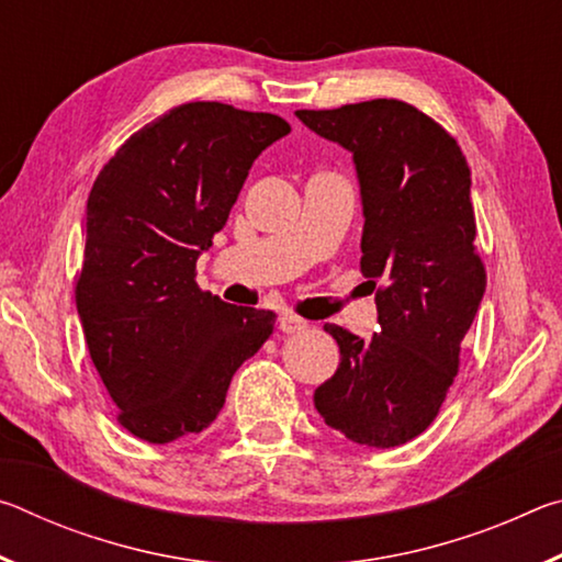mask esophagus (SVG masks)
Instances as JSON below:
<instances>
[{"label":"esophagus","mask_w":562,"mask_h":562,"mask_svg":"<svg viewBox=\"0 0 562 562\" xmlns=\"http://www.w3.org/2000/svg\"><path fill=\"white\" fill-rule=\"evenodd\" d=\"M280 329L284 331V335H297V331L307 329V322L300 319L297 315H290V312H284V315L280 317Z\"/></svg>","instance_id":"esophagus-1"}]
</instances>
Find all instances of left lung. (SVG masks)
<instances>
[{
  "label": "left lung",
  "instance_id": "obj_1",
  "mask_svg": "<svg viewBox=\"0 0 562 562\" xmlns=\"http://www.w3.org/2000/svg\"><path fill=\"white\" fill-rule=\"evenodd\" d=\"M297 119L355 158L364 207L359 268L372 288L380 282L382 329L372 339L325 325L341 359L315 389V406L347 439L392 449L439 414L486 292L471 170L451 133L412 103L374 99Z\"/></svg>",
  "mask_w": 562,
  "mask_h": 562
}]
</instances>
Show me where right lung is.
<instances>
[{
  "label": "right lung",
  "instance_id": "right-lung-1",
  "mask_svg": "<svg viewBox=\"0 0 562 562\" xmlns=\"http://www.w3.org/2000/svg\"><path fill=\"white\" fill-rule=\"evenodd\" d=\"M288 133L274 113L183 103L133 133L93 180L76 310L119 424L138 439L207 429L237 367L272 335V312L198 288L195 262L255 158Z\"/></svg>",
  "mask_w": 562,
  "mask_h": 562
}]
</instances>
